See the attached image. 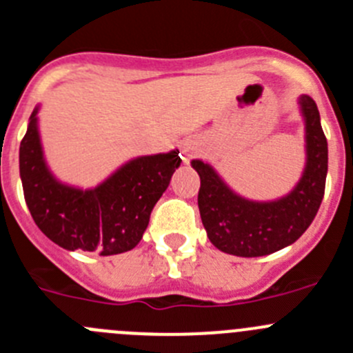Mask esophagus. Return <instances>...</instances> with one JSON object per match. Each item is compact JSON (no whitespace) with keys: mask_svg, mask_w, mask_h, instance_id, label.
I'll use <instances>...</instances> for the list:
<instances>
[{"mask_svg":"<svg viewBox=\"0 0 353 353\" xmlns=\"http://www.w3.org/2000/svg\"><path fill=\"white\" fill-rule=\"evenodd\" d=\"M196 153H199V146H196L195 141H186V143L183 144V154L186 160L188 158H193Z\"/></svg>","mask_w":353,"mask_h":353,"instance_id":"34e87169","label":"esophagus"}]
</instances>
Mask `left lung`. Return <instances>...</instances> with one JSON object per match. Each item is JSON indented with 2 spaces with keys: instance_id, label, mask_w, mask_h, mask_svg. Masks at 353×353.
<instances>
[{
  "instance_id": "8db88e82",
  "label": "left lung",
  "mask_w": 353,
  "mask_h": 353,
  "mask_svg": "<svg viewBox=\"0 0 353 353\" xmlns=\"http://www.w3.org/2000/svg\"><path fill=\"white\" fill-rule=\"evenodd\" d=\"M299 106L305 118L306 165L289 195L272 202L247 200L236 195L209 163L192 161L200 176V217L219 251L240 258L272 254L294 243L314 221L324 199L327 141L314 99L301 95Z\"/></svg>"
}]
</instances>
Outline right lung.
Masks as SVG:
<instances>
[{
  "label": "right lung",
  "mask_w": 353,
  "mask_h": 353,
  "mask_svg": "<svg viewBox=\"0 0 353 353\" xmlns=\"http://www.w3.org/2000/svg\"><path fill=\"white\" fill-rule=\"evenodd\" d=\"M38 110L19 151L24 199L38 228L68 251L113 256L134 249L181 165L179 151L134 158L92 190L68 186L55 179L43 157Z\"/></svg>",
  "instance_id": "1"
}]
</instances>
